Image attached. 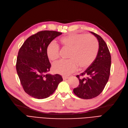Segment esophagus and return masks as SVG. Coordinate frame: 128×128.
Segmentation results:
<instances>
[{"label":"esophagus","mask_w":128,"mask_h":128,"mask_svg":"<svg viewBox=\"0 0 128 128\" xmlns=\"http://www.w3.org/2000/svg\"><path fill=\"white\" fill-rule=\"evenodd\" d=\"M62 77H63V80H67V79L68 78V76H63Z\"/></svg>","instance_id":"obj_1"}]
</instances>
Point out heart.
<instances>
[{"mask_svg": "<svg viewBox=\"0 0 128 128\" xmlns=\"http://www.w3.org/2000/svg\"><path fill=\"white\" fill-rule=\"evenodd\" d=\"M62 46L70 50L68 60H60L53 64L55 73L68 75L74 72L78 66L85 69L90 66L98 54L99 44L93 35L82 33H70L59 39ZM46 55L50 60L55 61L60 58V48L51 43L46 48Z\"/></svg>", "mask_w": 128, "mask_h": 128, "instance_id": "b5f03b06", "label": "heart"}]
</instances>
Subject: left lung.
<instances>
[{
    "label": "left lung",
    "instance_id": "left-lung-1",
    "mask_svg": "<svg viewBox=\"0 0 128 128\" xmlns=\"http://www.w3.org/2000/svg\"><path fill=\"white\" fill-rule=\"evenodd\" d=\"M91 33L97 38L99 42L98 54L92 64L83 73L76 76L80 84L73 90L77 97L85 99L95 98L103 91L109 80L112 62L107 44L100 36L94 32Z\"/></svg>",
    "mask_w": 128,
    "mask_h": 128
}]
</instances>
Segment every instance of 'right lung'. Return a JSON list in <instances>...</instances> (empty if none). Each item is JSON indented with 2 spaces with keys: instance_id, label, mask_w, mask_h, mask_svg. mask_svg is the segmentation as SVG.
I'll return each mask as SVG.
<instances>
[{
  "instance_id": "right-lung-1",
  "label": "right lung",
  "mask_w": 128,
  "mask_h": 128,
  "mask_svg": "<svg viewBox=\"0 0 128 128\" xmlns=\"http://www.w3.org/2000/svg\"><path fill=\"white\" fill-rule=\"evenodd\" d=\"M62 33L41 31L29 37L21 46L16 63V70L24 92L36 99L48 97L63 80L59 74H48L51 68L46 48Z\"/></svg>"
}]
</instances>
